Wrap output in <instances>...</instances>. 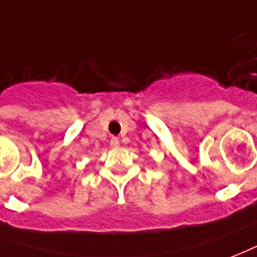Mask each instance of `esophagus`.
Segmentation results:
<instances>
[{
  "instance_id": "obj_1",
  "label": "esophagus",
  "mask_w": 257,
  "mask_h": 257,
  "mask_svg": "<svg viewBox=\"0 0 257 257\" xmlns=\"http://www.w3.org/2000/svg\"><path fill=\"white\" fill-rule=\"evenodd\" d=\"M119 145H120V142H119V138H116V137H112V138H110V147L117 148Z\"/></svg>"
}]
</instances>
